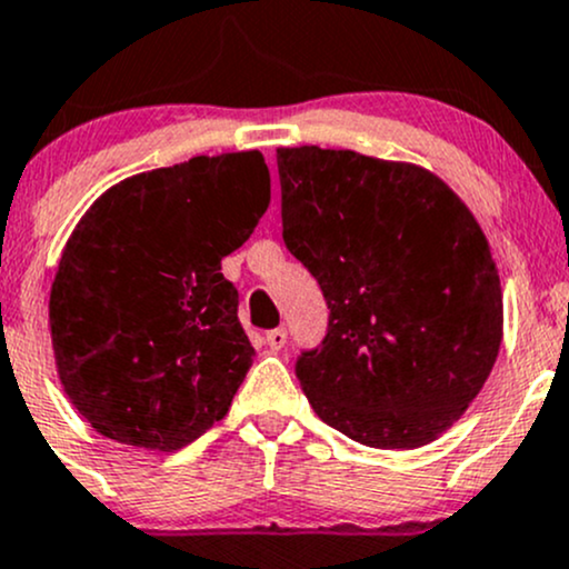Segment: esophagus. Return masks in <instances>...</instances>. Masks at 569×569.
<instances>
[{"instance_id": "esophagus-1", "label": "esophagus", "mask_w": 569, "mask_h": 569, "mask_svg": "<svg viewBox=\"0 0 569 569\" xmlns=\"http://www.w3.org/2000/svg\"><path fill=\"white\" fill-rule=\"evenodd\" d=\"M286 340H289V335H286L283 327L272 329V332H267V346L272 348V351H280V348L286 346Z\"/></svg>"}]
</instances>
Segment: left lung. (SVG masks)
Masks as SVG:
<instances>
[{
  "instance_id": "1",
  "label": "left lung",
  "mask_w": 569,
  "mask_h": 569,
  "mask_svg": "<svg viewBox=\"0 0 569 569\" xmlns=\"http://www.w3.org/2000/svg\"><path fill=\"white\" fill-rule=\"evenodd\" d=\"M283 242L321 286V346L297 378L321 421L418 448L478 397L502 342V289L467 204L405 161L278 148Z\"/></svg>"
}]
</instances>
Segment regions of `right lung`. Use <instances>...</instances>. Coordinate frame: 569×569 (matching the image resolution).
I'll return each mask as SVG.
<instances>
[{"label":"right lung","instance_id":"add662e5","mask_svg":"<svg viewBox=\"0 0 569 569\" xmlns=\"http://www.w3.org/2000/svg\"><path fill=\"white\" fill-rule=\"evenodd\" d=\"M270 204L259 151L193 156L108 189L51 289L61 386L99 435L178 451L229 413L253 365L221 259Z\"/></svg>","mask_w":569,"mask_h":569}]
</instances>
